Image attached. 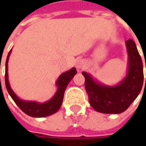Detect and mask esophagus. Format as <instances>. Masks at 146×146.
I'll list each match as a JSON object with an SVG mask.
<instances>
[{"label":"esophagus","instance_id":"obj_1","mask_svg":"<svg viewBox=\"0 0 146 146\" xmlns=\"http://www.w3.org/2000/svg\"><path fill=\"white\" fill-rule=\"evenodd\" d=\"M85 67V62H84V60L83 59H79L76 62V68L78 70H82L84 69Z\"/></svg>","mask_w":146,"mask_h":146}]
</instances>
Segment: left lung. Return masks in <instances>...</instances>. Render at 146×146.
I'll use <instances>...</instances> for the list:
<instances>
[{"label":"left lung","instance_id":"obj_1","mask_svg":"<svg viewBox=\"0 0 146 146\" xmlns=\"http://www.w3.org/2000/svg\"><path fill=\"white\" fill-rule=\"evenodd\" d=\"M125 44L129 55L128 70L126 76L117 84L106 85L95 79L90 73H82L85 78V90L90 104L96 111L108 114L123 112L141 91L144 82L142 59L131 39Z\"/></svg>","mask_w":146,"mask_h":146}]
</instances>
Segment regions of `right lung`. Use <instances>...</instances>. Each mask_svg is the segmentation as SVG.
<instances>
[{
	"label": "right lung",
	"mask_w": 146,
	"mask_h": 146,
	"mask_svg": "<svg viewBox=\"0 0 146 146\" xmlns=\"http://www.w3.org/2000/svg\"><path fill=\"white\" fill-rule=\"evenodd\" d=\"M11 52H12V50L9 51L8 56L7 57V61H6L5 82H6L7 90L9 95L11 96V97L13 98V100L17 104V106L24 113H26L27 115H29L30 117H47V116H50V115L56 113L62 106V103L63 101V96H64V92H65V90H66L68 83L72 80L74 75L77 73L76 68H73L70 70L62 73L59 76V78H57L56 83V85L57 87V90L55 93V95L52 96V98L50 99L49 101L44 102V103L24 101V100L20 99L15 94L13 90H12L11 86H10V84H9L7 70H8V60H9V56L11 55Z\"/></svg>",
	"instance_id": "add662e5"
}]
</instances>
